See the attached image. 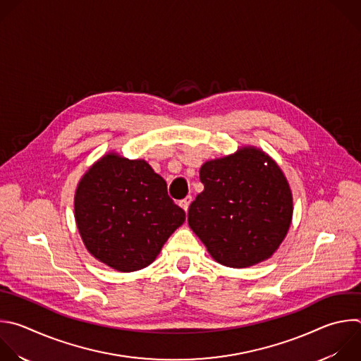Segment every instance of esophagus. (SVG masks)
Returning <instances> with one entry per match:
<instances>
[{"label": "esophagus", "instance_id": "34e87169", "mask_svg": "<svg viewBox=\"0 0 361 361\" xmlns=\"http://www.w3.org/2000/svg\"><path fill=\"white\" fill-rule=\"evenodd\" d=\"M191 201H192V197H191V195H187L184 200L180 201V207L187 212V211H188V207H190V204H191Z\"/></svg>", "mask_w": 361, "mask_h": 361}]
</instances>
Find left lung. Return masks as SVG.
<instances>
[{
	"instance_id": "obj_1",
	"label": "left lung",
	"mask_w": 361,
	"mask_h": 361,
	"mask_svg": "<svg viewBox=\"0 0 361 361\" xmlns=\"http://www.w3.org/2000/svg\"><path fill=\"white\" fill-rule=\"evenodd\" d=\"M200 180L204 190L188 208V225L211 257L231 268L272 257L293 212L289 184L276 163L245 147L202 164Z\"/></svg>"
}]
</instances>
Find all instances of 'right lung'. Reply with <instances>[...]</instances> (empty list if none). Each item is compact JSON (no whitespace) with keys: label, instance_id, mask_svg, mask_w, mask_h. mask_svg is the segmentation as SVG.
<instances>
[{"label":"right lung","instance_id":"add662e5","mask_svg":"<svg viewBox=\"0 0 361 361\" xmlns=\"http://www.w3.org/2000/svg\"><path fill=\"white\" fill-rule=\"evenodd\" d=\"M75 218L87 251L120 272L149 267L185 212L145 160L107 154L82 177Z\"/></svg>","mask_w":361,"mask_h":361}]
</instances>
